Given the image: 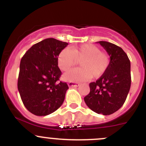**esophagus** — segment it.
I'll list each match as a JSON object with an SVG mask.
<instances>
[{
  "instance_id": "34e87169",
  "label": "esophagus",
  "mask_w": 146,
  "mask_h": 146,
  "mask_svg": "<svg viewBox=\"0 0 146 146\" xmlns=\"http://www.w3.org/2000/svg\"><path fill=\"white\" fill-rule=\"evenodd\" d=\"M68 85L69 87H78L80 85V83L78 82H69L68 83Z\"/></svg>"
}]
</instances>
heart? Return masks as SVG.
Instances as JSON below:
<instances>
[{"instance_id":"obj_1","label":"heart","mask_w":146,"mask_h":146,"mask_svg":"<svg viewBox=\"0 0 146 146\" xmlns=\"http://www.w3.org/2000/svg\"><path fill=\"white\" fill-rule=\"evenodd\" d=\"M57 61L63 71H67L80 61V68L72 69L63 76L67 81L76 82L87 80L92 77H100L108 69L110 58L97 46L87 44L64 48L58 54Z\"/></svg>"}]
</instances>
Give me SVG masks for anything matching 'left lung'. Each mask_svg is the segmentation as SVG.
Segmentation results:
<instances>
[{
	"label": "left lung",
	"mask_w": 146,
	"mask_h": 146,
	"mask_svg": "<svg viewBox=\"0 0 146 146\" xmlns=\"http://www.w3.org/2000/svg\"><path fill=\"white\" fill-rule=\"evenodd\" d=\"M110 57L107 71L96 82L90 83V92L84 98L88 107L98 114L110 115L126 101L131 88V63L121 47L104 41L98 42Z\"/></svg>",
	"instance_id": "8db88e82"
}]
</instances>
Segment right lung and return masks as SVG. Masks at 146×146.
Here are the masks:
<instances>
[{"label":"right lung","instance_id":"1","mask_svg":"<svg viewBox=\"0 0 146 146\" xmlns=\"http://www.w3.org/2000/svg\"><path fill=\"white\" fill-rule=\"evenodd\" d=\"M68 44L48 38L34 44L22 58L17 88L25 107L35 115H48L64 102L68 86L59 81L57 58Z\"/></svg>","mask_w":146,"mask_h":146}]
</instances>
